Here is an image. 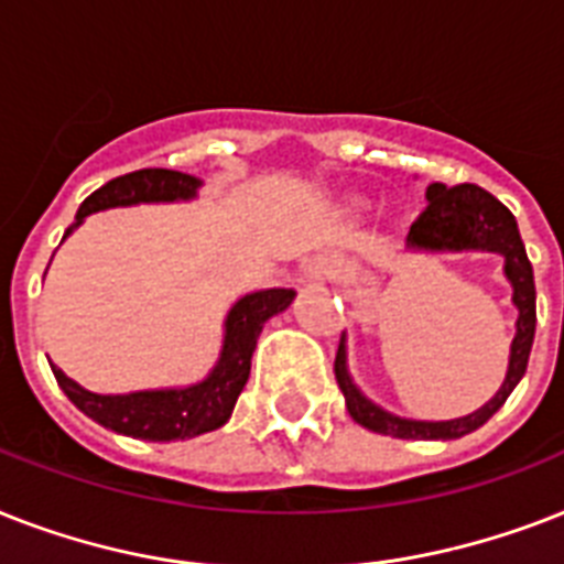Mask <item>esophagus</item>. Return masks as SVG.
Segmentation results:
<instances>
[{"label": "esophagus", "instance_id": "1", "mask_svg": "<svg viewBox=\"0 0 564 564\" xmlns=\"http://www.w3.org/2000/svg\"><path fill=\"white\" fill-rule=\"evenodd\" d=\"M306 274H310L313 281H324V278H329V267L324 263V260H315V263H310Z\"/></svg>", "mask_w": 564, "mask_h": 564}]
</instances>
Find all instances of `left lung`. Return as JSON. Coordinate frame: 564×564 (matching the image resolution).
<instances>
[{
  "label": "left lung",
  "mask_w": 564,
  "mask_h": 564,
  "mask_svg": "<svg viewBox=\"0 0 564 564\" xmlns=\"http://www.w3.org/2000/svg\"><path fill=\"white\" fill-rule=\"evenodd\" d=\"M425 199H429V205L414 219V226L409 231V249L496 251V254L505 258V274L512 286V304L519 310L505 386L498 388V393L487 405H480L473 414L457 416V420L429 423V420H405V416H397L391 411L379 409L377 402H370L354 386V379L347 373L345 336H341V345H338L333 370H336V382L341 388V393H345L350 416L359 425L370 429V432L400 437V441H455V437H464V434L475 432V429L487 423L489 416L505 405L512 388L519 386V379L524 377L535 333V283L533 267H530L528 251H524V242H521L516 217L489 191H484L478 185H469V182L455 187L434 182L425 191Z\"/></svg>",
  "instance_id": "8db88e82"
}]
</instances>
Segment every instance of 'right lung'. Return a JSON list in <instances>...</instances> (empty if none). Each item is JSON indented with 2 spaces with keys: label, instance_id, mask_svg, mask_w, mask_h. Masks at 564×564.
I'll list each match as a JSON object with an SVG mask.
<instances>
[{
  "label": "right lung",
  "instance_id": "1",
  "mask_svg": "<svg viewBox=\"0 0 564 564\" xmlns=\"http://www.w3.org/2000/svg\"><path fill=\"white\" fill-rule=\"evenodd\" d=\"M199 178L191 173L164 171V167H144L127 173L95 194L86 196L77 208L75 223L66 228V237L84 223L89 214L118 205L139 203H176L194 199L199 191ZM292 290H260L242 295L226 318V338L223 350L208 377L187 388H162V391H132V393H91L68 379L57 365H52L54 379L77 409L91 416L109 432L139 437V441L171 443L191 441L205 432H214L235 411L240 391L249 382L251 354L258 347V336L272 315L283 313L292 304Z\"/></svg>",
  "mask_w": 564,
  "mask_h": 564
}]
</instances>
